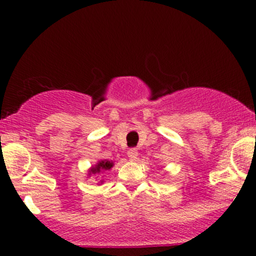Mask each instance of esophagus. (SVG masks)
<instances>
[{
  "label": "esophagus",
  "mask_w": 256,
  "mask_h": 256,
  "mask_svg": "<svg viewBox=\"0 0 256 256\" xmlns=\"http://www.w3.org/2000/svg\"><path fill=\"white\" fill-rule=\"evenodd\" d=\"M128 156L130 158L131 161H136L137 158H138V152L137 149H130V150L128 152Z\"/></svg>",
  "instance_id": "esophagus-1"
}]
</instances>
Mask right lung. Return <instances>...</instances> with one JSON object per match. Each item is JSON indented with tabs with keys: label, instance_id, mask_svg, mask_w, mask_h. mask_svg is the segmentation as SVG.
I'll return each instance as SVG.
<instances>
[{
	"label": "right lung",
	"instance_id": "1",
	"mask_svg": "<svg viewBox=\"0 0 256 256\" xmlns=\"http://www.w3.org/2000/svg\"><path fill=\"white\" fill-rule=\"evenodd\" d=\"M114 166V162L112 160H100L96 162V165L91 166L89 168V172H88V177H91V176H96V174H100V173H104L106 171H108V170H110L112 167ZM104 183V180H100L98 184H102Z\"/></svg>",
	"mask_w": 256,
	"mask_h": 256
}]
</instances>
